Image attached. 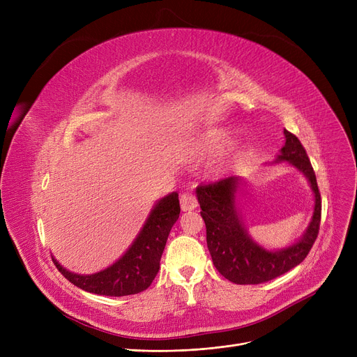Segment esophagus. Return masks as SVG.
I'll use <instances>...</instances> for the list:
<instances>
[{
  "label": "esophagus",
  "instance_id": "obj_1",
  "mask_svg": "<svg viewBox=\"0 0 357 357\" xmlns=\"http://www.w3.org/2000/svg\"><path fill=\"white\" fill-rule=\"evenodd\" d=\"M179 201H181L182 211H192L194 208H197V205H198L197 198L191 192H183L181 195Z\"/></svg>",
  "mask_w": 357,
  "mask_h": 357
}]
</instances>
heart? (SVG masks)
<instances>
[{
	"label": "heart",
	"instance_id": "obj_1",
	"mask_svg": "<svg viewBox=\"0 0 357 357\" xmlns=\"http://www.w3.org/2000/svg\"><path fill=\"white\" fill-rule=\"evenodd\" d=\"M229 142H230V136H227L226 133H214L201 143V150L205 153H215L226 147ZM231 160L233 159L230 158H221L220 160H217L214 165V172L215 174L226 172L231 166Z\"/></svg>",
	"mask_w": 357,
	"mask_h": 357
}]
</instances>
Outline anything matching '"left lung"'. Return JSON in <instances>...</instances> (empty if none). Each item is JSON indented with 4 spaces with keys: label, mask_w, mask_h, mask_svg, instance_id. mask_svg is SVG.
Masks as SVG:
<instances>
[{
    "label": "left lung",
    "mask_w": 357,
    "mask_h": 357,
    "mask_svg": "<svg viewBox=\"0 0 357 357\" xmlns=\"http://www.w3.org/2000/svg\"><path fill=\"white\" fill-rule=\"evenodd\" d=\"M285 144L272 163L288 162L301 172L314 194V211L304 234L292 245L269 250L255 241L243 222L237 195L243 179L230 176L210 185L197 186L201 217L207 229V246L217 271L238 285L268 282L298 266L310 253L320 230L321 197L311 162L301 142L284 130Z\"/></svg>",
    "instance_id": "1"
}]
</instances>
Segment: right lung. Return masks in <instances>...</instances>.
I'll return each instance as SVG.
<instances>
[{"mask_svg":"<svg viewBox=\"0 0 357 357\" xmlns=\"http://www.w3.org/2000/svg\"><path fill=\"white\" fill-rule=\"evenodd\" d=\"M178 192L160 198L127 252L111 266L91 275L73 273L52 257L53 264L70 284L86 292L124 296L147 289L160 268V257L174 224L179 218Z\"/></svg>","mask_w":357,"mask_h":357,"instance_id":"obj_1","label":"right lung"}]
</instances>
